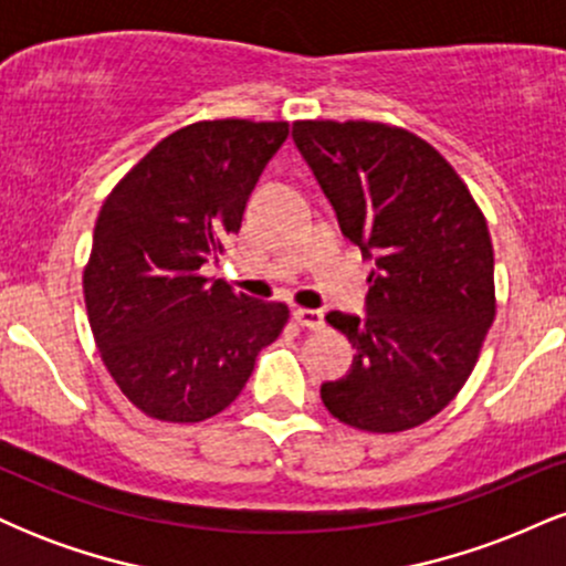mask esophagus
I'll return each instance as SVG.
<instances>
[{"mask_svg": "<svg viewBox=\"0 0 566 566\" xmlns=\"http://www.w3.org/2000/svg\"><path fill=\"white\" fill-rule=\"evenodd\" d=\"M292 319H295L305 329H319L324 324V314L316 308H295L292 311Z\"/></svg>", "mask_w": 566, "mask_h": 566, "instance_id": "1", "label": "esophagus"}]
</instances>
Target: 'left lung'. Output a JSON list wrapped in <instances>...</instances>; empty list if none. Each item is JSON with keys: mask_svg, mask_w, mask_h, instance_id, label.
Listing matches in <instances>:
<instances>
[{"mask_svg": "<svg viewBox=\"0 0 566 566\" xmlns=\"http://www.w3.org/2000/svg\"><path fill=\"white\" fill-rule=\"evenodd\" d=\"M292 140L369 271L365 314L329 311L356 348L322 382L340 423L415 428L469 380L495 319V255L482 210L433 146L378 122H295Z\"/></svg>", "mask_w": 566, "mask_h": 566, "instance_id": "left-lung-1", "label": "left lung"}]
</instances>
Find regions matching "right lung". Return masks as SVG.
I'll list each match as a JSON object with an SVG mask.
<instances>
[{
    "instance_id": "1",
    "label": "right lung",
    "mask_w": 566,
    "mask_h": 566,
    "mask_svg": "<svg viewBox=\"0 0 566 566\" xmlns=\"http://www.w3.org/2000/svg\"><path fill=\"white\" fill-rule=\"evenodd\" d=\"M287 122H197L157 143L103 201L84 303L103 365L135 407L199 423L226 409L287 305L201 274L242 229L252 188Z\"/></svg>"
}]
</instances>
